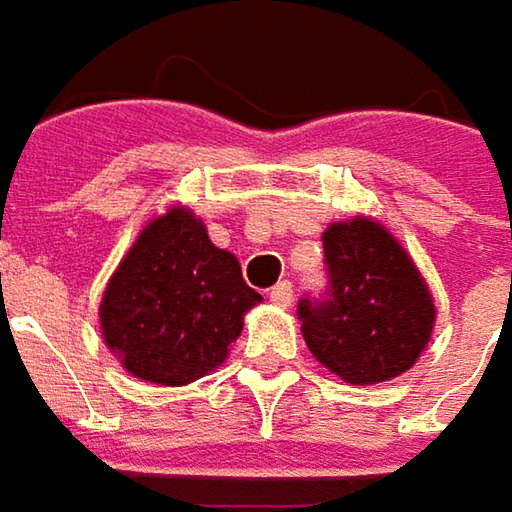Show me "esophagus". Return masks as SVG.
I'll return each mask as SVG.
<instances>
[{
    "instance_id": "34e87169",
    "label": "esophagus",
    "mask_w": 512,
    "mask_h": 512,
    "mask_svg": "<svg viewBox=\"0 0 512 512\" xmlns=\"http://www.w3.org/2000/svg\"><path fill=\"white\" fill-rule=\"evenodd\" d=\"M269 300L278 303V306H289V303H292V283H289V280L275 283V286L269 289Z\"/></svg>"
}]
</instances>
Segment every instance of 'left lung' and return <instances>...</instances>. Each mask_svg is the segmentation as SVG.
<instances>
[{
	"label": "left lung",
	"mask_w": 512,
	"mask_h": 512,
	"mask_svg": "<svg viewBox=\"0 0 512 512\" xmlns=\"http://www.w3.org/2000/svg\"><path fill=\"white\" fill-rule=\"evenodd\" d=\"M326 289L298 300L303 338L349 384L389 381L430 341L435 306L410 255L367 217L323 232Z\"/></svg>",
	"instance_id": "8db88e82"
}]
</instances>
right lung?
<instances>
[{
  "label": "right lung",
  "instance_id": "add662e5",
  "mask_svg": "<svg viewBox=\"0 0 512 512\" xmlns=\"http://www.w3.org/2000/svg\"><path fill=\"white\" fill-rule=\"evenodd\" d=\"M255 303L237 257L217 249L194 214L171 209L108 280L102 335L131 375L180 387L223 364Z\"/></svg>",
  "mask_w": 512,
  "mask_h": 512
}]
</instances>
